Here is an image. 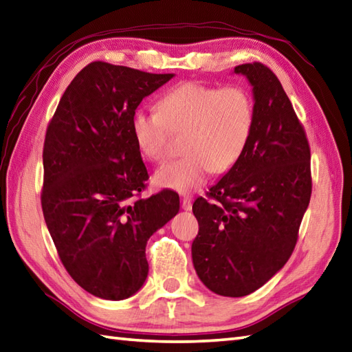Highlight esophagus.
Masks as SVG:
<instances>
[{"mask_svg": "<svg viewBox=\"0 0 352 352\" xmlns=\"http://www.w3.org/2000/svg\"><path fill=\"white\" fill-rule=\"evenodd\" d=\"M181 206L184 210H191L192 209V201L191 197H184L181 201Z\"/></svg>", "mask_w": 352, "mask_h": 352, "instance_id": "esophagus-1", "label": "esophagus"}]
</instances>
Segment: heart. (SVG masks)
<instances>
[{
	"mask_svg": "<svg viewBox=\"0 0 352 352\" xmlns=\"http://www.w3.org/2000/svg\"><path fill=\"white\" fill-rule=\"evenodd\" d=\"M253 124L254 104L245 89L184 82L168 90L160 99L158 108L135 110L132 134L140 152L160 162L168 155L170 128H186V155L156 170L155 184L177 192H191L206 182L210 171L229 170L239 160Z\"/></svg>",
	"mask_w": 352,
	"mask_h": 352,
	"instance_id": "obj_1",
	"label": "heart"
}]
</instances>
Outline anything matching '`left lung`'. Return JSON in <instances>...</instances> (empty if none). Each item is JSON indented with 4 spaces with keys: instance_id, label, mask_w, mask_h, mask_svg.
Here are the masks:
<instances>
[{
    "instance_id": "1",
    "label": "left lung",
    "mask_w": 352,
    "mask_h": 352,
    "mask_svg": "<svg viewBox=\"0 0 352 352\" xmlns=\"http://www.w3.org/2000/svg\"><path fill=\"white\" fill-rule=\"evenodd\" d=\"M253 87L254 124L245 151L199 197L192 265L223 296L254 292L291 257L311 194L310 147L278 78L262 63L236 66Z\"/></svg>"
}]
</instances>
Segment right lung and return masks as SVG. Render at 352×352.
<instances>
[{
  "label": "right lung",
  "mask_w": 352,
  "mask_h": 352,
  "mask_svg": "<svg viewBox=\"0 0 352 352\" xmlns=\"http://www.w3.org/2000/svg\"><path fill=\"white\" fill-rule=\"evenodd\" d=\"M175 74L93 61L69 84L46 131L42 209L65 268L84 291L120 301L138 292L146 244L179 212V196L138 197L149 179L132 116Z\"/></svg>",
  "instance_id": "right-lung-1"
}]
</instances>
